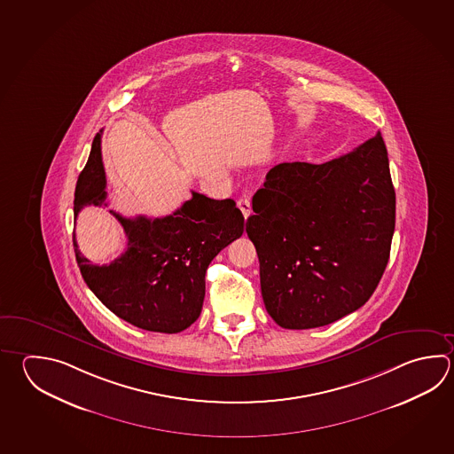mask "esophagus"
<instances>
[{
  "instance_id": "esophagus-1",
  "label": "esophagus",
  "mask_w": 454,
  "mask_h": 454,
  "mask_svg": "<svg viewBox=\"0 0 454 454\" xmlns=\"http://www.w3.org/2000/svg\"><path fill=\"white\" fill-rule=\"evenodd\" d=\"M238 207H239L240 212L244 215V218L247 220L248 215L252 214V202H250V197H240L239 200H238Z\"/></svg>"
}]
</instances>
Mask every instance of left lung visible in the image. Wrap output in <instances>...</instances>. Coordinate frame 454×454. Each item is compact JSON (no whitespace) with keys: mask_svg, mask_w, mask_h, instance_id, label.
<instances>
[{"mask_svg":"<svg viewBox=\"0 0 454 454\" xmlns=\"http://www.w3.org/2000/svg\"><path fill=\"white\" fill-rule=\"evenodd\" d=\"M252 208L246 231L276 325L313 329L350 315L376 291L394 238L382 135L329 162L276 165Z\"/></svg>","mask_w":454,"mask_h":454,"instance_id":"obj_1","label":"left lung"}]
</instances>
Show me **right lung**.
Wrapping results in <instances>:
<instances>
[{
  "label": "right lung",
  "instance_id": "obj_1",
  "mask_svg": "<svg viewBox=\"0 0 454 454\" xmlns=\"http://www.w3.org/2000/svg\"><path fill=\"white\" fill-rule=\"evenodd\" d=\"M101 133L80 173L74 216L86 206H107ZM119 220L129 248L109 265H93L74 248L86 286L114 315L145 331L176 334L196 321L206 297V271L220 250L242 236L244 216L232 199L192 197L162 218Z\"/></svg>",
  "mask_w": 454,
  "mask_h": 454
}]
</instances>
